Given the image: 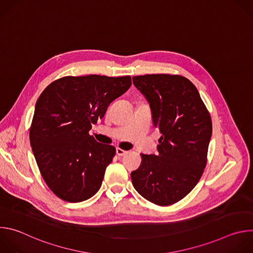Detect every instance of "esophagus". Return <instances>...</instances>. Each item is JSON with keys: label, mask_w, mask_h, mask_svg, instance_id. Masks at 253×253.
Returning a JSON list of instances; mask_svg holds the SVG:
<instances>
[{"label": "esophagus", "mask_w": 253, "mask_h": 253, "mask_svg": "<svg viewBox=\"0 0 253 253\" xmlns=\"http://www.w3.org/2000/svg\"><path fill=\"white\" fill-rule=\"evenodd\" d=\"M128 153V151H125V150H123V149H121V148H117L116 149V154L118 155V156H124L125 154H127Z\"/></svg>", "instance_id": "esophagus-1"}]
</instances>
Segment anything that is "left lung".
<instances>
[{
    "mask_svg": "<svg viewBox=\"0 0 253 253\" xmlns=\"http://www.w3.org/2000/svg\"><path fill=\"white\" fill-rule=\"evenodd\" d=\"M149 103L153 125L161 133L157 154H142L132 171L137 192L167 206L185 197L197 184L206 165L212 134L210 115L196 87L185 77L153 74L132 78Z\"/></svg>",
    "mask_w": 253,
    "mask_h": 253,
    "instance_id": "left-lung-1",
    "label": "left lung"
}]
</instances>
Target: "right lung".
Returning <instances> with one entry per match:
<instances>
[{
    "label": "right lung",
    "instance_id": "obj_1",
    "mask_svg": "<svg viewBox=\"0 0 253 253\" xmlns=\"http://www.w3.org/2000/svg\"><path fill=\"white\" fill-rule=\"evenodd\" d=\"M131 84L129 76L64 77L40 95L30 142L42 177L59 198L81 202L101 187L116 149L97 142L89 131Z\"/></svg>",
    "mask_w": 253,
    "mask_h": 253
}]
</instances>
